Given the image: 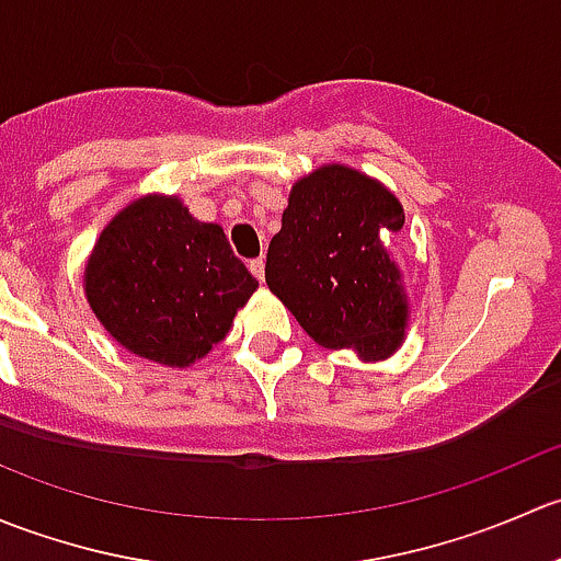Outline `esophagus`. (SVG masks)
<instances>
[{
	"mask_svg": "<svg viewBox=\"0 0 561 561\" xmlns=\"http://www.w3.org/2000/svg\"><path fill=\"white\" fill-rule=\"evenodd\" d=\"M249 271H252L254 276H257L260 282L265 279V260L263 257H254V260H249Z\"/></svg>",
	"mask_w": 561,
	"mask_h": 561,
	"instance_id": "34e87169",
	"label": "esophagus"
}]
</instances>
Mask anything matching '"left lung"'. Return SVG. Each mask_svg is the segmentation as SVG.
Wrapping results in <instances>:
<instances>
[{"label":"left lung","mask_w":561,"mask_h":561,"mask_svg":"<svg viewBox=\"0 0 561 561\" xmlns=\"http://www.w3.org/2000/svg\"><path fill=\"white\" fill-rule=\"evenodd\" d=\"M401 228L404 208L380 181L322 165L293 184L265 282L317 344L382 360L399 350L410 317L404 276L388 252Z\"/></svg>","instance_id":"obj_1"}]
</instances>
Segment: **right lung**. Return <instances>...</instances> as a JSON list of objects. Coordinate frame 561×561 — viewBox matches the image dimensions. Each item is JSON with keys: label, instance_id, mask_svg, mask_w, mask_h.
<instances>
[{"label": "right lung", "instance_id": "obj_1", "mask_svg": "<svg viewBox=\"0 0 561 561\" xmlns=\"http://www.w3.org/2000/svg\"><path fill=\"white\" fill-rule=\"evenodd\" d=\"M83 290L124 350L184 369L228 336L257 279L219 225L197 222L175 195H146L100 233Z\"/></svg>", "mask_w": 561, "mask_h": 561}]
</instances>
